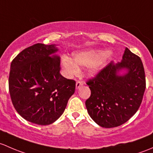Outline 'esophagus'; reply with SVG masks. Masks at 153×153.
I'll return each instance as SVG.
<instances>
[{
	"label": "esophagus",
	"mask_w": 153,
	"mask_h": 153,
	"mask_svg": "<svg viewBox=\"0 0 153 153\" xmlns=\"http://www.w3.org/2000/svg\"><path fill=\"white\" fill-rule=\"evenodd\" d=\"M83 85V83L82 82L80 81H77L76 83V89H79L80 87H82V86Z\"/></svg>",
	"instance_id": "34e87169"
}]
</instances>
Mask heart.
I'll list each match as a JSON object with an SVG mask.
<instances>
[{"mask_svg":"<svg viewBox=\"0 0 153 153\" xmlns=\"http://www.w3.org/2000/svg\"><path fill=\"white\" fill-rule=\"evenodd\" d=\"M113 57L111 50L101 51L98 49H89L74 52L72 59L67 56H62L61 65L64 74L68 78H71L79 72V67L88 66V73L91 76H96L102 71Z\"/></svg>","mask_w":153,"mask_h":153,"instance_id":"b5f03b06","label":"heart"}]
</instances>
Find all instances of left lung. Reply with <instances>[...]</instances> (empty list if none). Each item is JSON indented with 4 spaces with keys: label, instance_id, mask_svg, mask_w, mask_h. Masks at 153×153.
<instances>
[{
    "label": "left lung",
    "instance_id": "left-lung-1",
    "mask_svg": "<svg viewBox=\"0 0 153 153\" xmlns=\"http://www.w3.org/2000/svg\"><path fill=\"white\" fill-rule=\"evenodd\" d=\"M122 70L126 72L121 75ZM87 85L91 94L85 105L91 119L105 128L122 125L136 113L142 102L146 79L141 59L126 48L120 62L112 61Z\"/></svg>",
    "mask_w": 153,
    "mask_h": 153
}]
</instances>
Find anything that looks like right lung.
I'll list each match as a JSON object with an SVG mask.
<instances>
[{
    "label": "right lung",
    "instance_id": "obj_1",
    "mask_svg": "<svg viewBox=\"0 0 153 153\" xmlns=\"http://www.w3.org/2000/svg\"><path fill=\"white\" fill-rule=\"evenodd\" d=\"M57 51L55 44H34L18 53L11 63V100L17 112L31 123L52 124L63 113L74 94L76 82L59 73Z\"/></svg>",
    "mask_w": 153,
    "mask_h": 153
}]
</instances>
